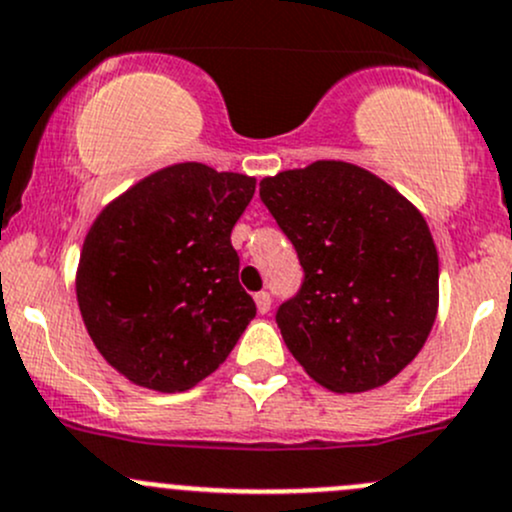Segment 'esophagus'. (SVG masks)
<instances>
[{
	"label": "esophagus",
	"instance_id": "obj_1",
	"mask_svg": "<svg viewBox=\"0 0 512 512\" xmlns=\"http://www.w3.org/2000/svg\"><path fill=\"white\" fill-rule=\"evenodd\" d=\"M255 304H257V311H260V314H267V311H270V306H272L270 292H257L255 294Z\"/></svg>",
	"mask_w": 512,
	"mask_h": 512
}]
</instances>
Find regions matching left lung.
<instances>
[{"mask_svg": "<svg viewBox=\"0 0 512 512\" xmlns=\"http://www.w3.org/2000/svg\"><path fill=\"white\" fill-rule=\"evenodd\" d=\"M260 198L304 270L274 316L289 353L333 392L395 378L437 319L439 257L422 213L346 161L262 179Z\"/></svg>", "mask_w": 512, "mask_h": 512, "instance_id": "obj_1", "label": "left lung"}]
</instances>
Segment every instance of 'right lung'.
Returning a JSON list of instances; mask_svg holds the SVG:
<instances>
[{
  "label": "right lung",
  "instance_id": "add662e5",
  "mask_svg": "<svg viewBox=\"0 0 512 512\" xmlns=\"http://www.w3.org/2000/svg\"><path fill=\"white\" fill-rule=\"evenodd\" d=\"M252 193L250 176L188 161L147 176L98 215L75 292L95 348L127 380L188 390L255 319L230 242Z\"/></svg>",
  "mask_w": 512,
  "mask_h": 512
}]
</instances>
